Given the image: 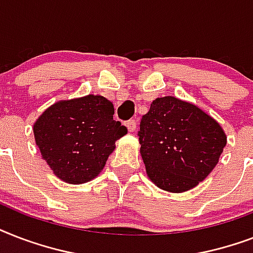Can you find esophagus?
<instances>
[{
  "instance_id": "esophagus-1",
  "label": "esophagus",
  "mask_w": 253,
  "mask_h": 253,
  "mask_svg": "<svg viewBox=\"0 0 253 253\" xmlns=\"http://www.w3.org/2000/svg\"><path fill=\"white\" fill-rule=\"evenodd\" d=\"M126 127L128 128L130 132H134V131L136 130V121H135V119H130L128 122H126Z\"/></svg>"
}]
</instances>
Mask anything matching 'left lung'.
<instances>
[{
  "label": "left lung",
  "instance_id": "obj_1",
  "mask_svg": "<svg viewBox=\"0 0 253 253\" xmlns=\"http://www.w3.org/2000/svg\"><path fill=\"white\" fill-rule=\"evenodd\" d=\"M138 136L147 176L170 193L196 188L215 168L227 144L215 119L194 103L172 95L151 103Z\"/></svg>",
  "mask_w": 253,
  "mask_h": 253
}]
</instances>
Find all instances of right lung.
<instances>
[{"instance_id":"1","label":"right lung","mask_w":253,"mask_h":253,"mask_svg":"<svg viewBox=\"0 0 253 253\" xmlns=\"http://www.w3.org/2000/svg\"><path fill=\"white\" fill-rule=\"evenodd\" d=\"M114 105L102 95L61 99L34 123L42 158L61 181L85 184L98 176L127 128L113 119Z\"/></svg>"}]
</instances>
